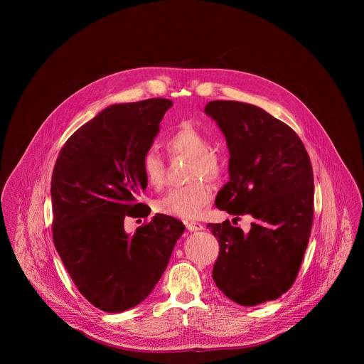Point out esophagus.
<instances>
[{
    "label": "esophagus",
    "instance_id": "esophagus-1",
    "mask_svg": "<svg viewBox=\"0 0 364 364\" xmlns=\"http://www.w3.org/2000/svg\"><path fill=\"white\" fill-rule=\"evenodd\" d=\"M186 228H187V230H190V232H198V230H203V225L201 223H198V222H187L186 223Z\"/></svg>",
    "mask_w": 364,
    "mask_h": 364
}]
</instances>
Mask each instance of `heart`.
<instances>
[{"mask_svg": "<svg viewBox=\"0 0 364 364\" xmlns=\"http://www.w3.org/2000/svg\"><path fill=\"white\" fill-rule=\"evenodd\" d=\"M166 148L171 155L190 157L188 180L194 181L168 190L155 201V210L171 218L197 219L204 207L212 201V188L200 177L210 181L219 180L223 173V161L215 151L209 149L210 142L207 136L190 124H184L173 132L166 141ZM141 170L145 183L151 188L163 187L166 164L157 151L148 149L142 155Z\"/></svg>", "mask_w": 364, "mask_h": 364, "instance_id": "1", "label": "heart"}]
</instances>
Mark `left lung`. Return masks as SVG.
<instances>
[{
    "instance_id": "8db88e82",
    "label": "left lung",
    "mask_w": 364,
    "mask_h": 364,
    "mask_svg": "<svg viewBox=\"0 0 364 364\" xmlns=\"http://www.w3.org/2000/svg\"><path fill=\"white\" fill-rule=\"evenodd\" d=\"M229 148V181L216 207L250 215L243 233L229 220L207 225L220 252L213 268L216 287L232 301L253 306L285 294L294 284L314 216V176L299 136L250 103L212 100L204 108Z\"/></svg>"
}]
</instances>
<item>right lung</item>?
<instances>
[{"instance_id":"right-lung-1","label":"right lung","mask_w":364,"mask_h":364,"mask_svg":"<svg viewBox=\"0 0 364 364\" xmlns=\"http://www.w3.org/2000/svg\"><path fill=\"white\" fill-rule=\"evenodd\" d=\"M168 99L117 103L82 125L62 148L53 176V240L80 294L107 313L142 302L164 274L184 225L155 215L134 235L124 220L145 218L142 155L160 132Z\"/></svg>"}]
</instances>
